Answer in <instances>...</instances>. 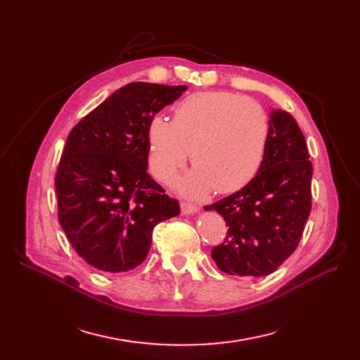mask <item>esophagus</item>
Segmentation results:
<instances>
[{
	"label": "esophagus",
	"mask_w": 360,
	"mask_h": 360,
	"mask_svg": "<svg viewBox=\"0 0 360 360\" xmlns=\"http://www.w3.org/2000/svg\"><path fill=\"white\" fill-rule=\"evenodd\" d=\"M180 210L183 214H193L198 212V207L189 202H180Z\"/></svg>",
	"instance_id": "esophagus-1"
}]
</instances>
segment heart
Instances as JSON below:
<instances>
[{
	"mask_svg": "<svg viewBox=\"0 0 360 360\" xmlns=\"http://www.w3.org/2000/svg\"><path fill=\"white\" fill-rule=\"evenodd\" d=\"M267 141L264 108L228 91L193 93L176 106L172 122L155 115L147 126L148 163L159 180L169 181L189 155L197 165L177 181L189 197L245 188L263 165Z\"/></svg>",
	"mask_w": 360,
	"mask_h": 360,
	"instance_id": "1",
	"label": "heart"
}]
</instances>
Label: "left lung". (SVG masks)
Instances as JSON below:
<instances>
[{"label":"left lung","instance_id":"left-lung-1","mask_svg":"<svg viewBox=\"0 0 360 360\" xmlns=\"http://www.w3.org/2000/svg\"><path fill=\"white\" fill-rule=\"evenodd\" d=\"M307 141L296 120L274 110L266 156L245 188L204 210L219 213L226 238L212 249L216 266L228 275L267 276L296 250L311 213Z\"/></svg>","mask_w":360,"mask_h":360}]
</instances>
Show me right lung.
Wrapping results in <instances>:
<instances>
[{"label": "right lung", "mask_w": 360, "mask_h": 360, "mask_svg": "<svg viewBox=\"0 0 360 360\" xmlns=\"http://www.w3.org/2000/svg\"><path fill=\"white\" fill-rule=\"evenodd\" d=\"M186 85L132 82L85 115L68 136L56 176L58 221L90 266L122 274L146 259L155 226L180 214L147 172V126Z\"/></svg>", "instance_id": "1"}]
</instances>
